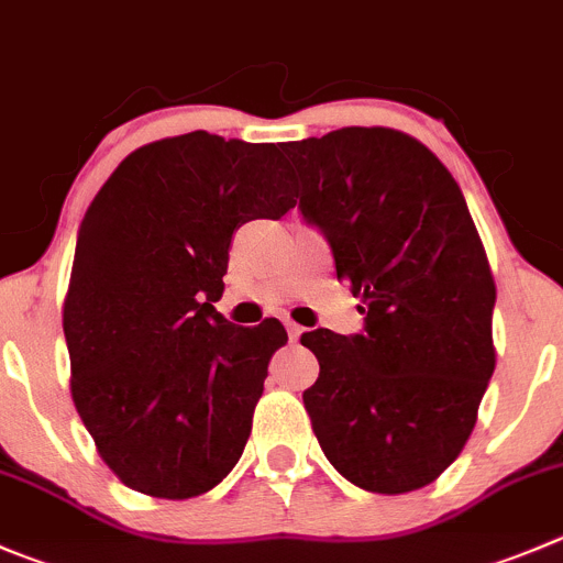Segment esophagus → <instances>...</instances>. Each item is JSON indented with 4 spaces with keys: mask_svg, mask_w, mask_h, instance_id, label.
Here are the masks:
<instances>
[{
    "mask_svg": "<svg viewBox=\"0 0 563 563\" xmlns=\"http://www.w3.org/2000/svg\"><path fill=\"white\" fill-rule=\"evenodd\" d=\"M285 325H287V334H290V340L296 342L298 336L303 334V325H298V323H292V320H285Z\"/></svg>",
    "mask_w": 563,
    "mask_h": 563,
    "instance_id": "1",
    "label": "esophagus"
}]
</instances>
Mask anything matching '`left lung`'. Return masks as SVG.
<instances>
[{
	"label": "left lung",
	"instance_id": "left-lung-1",
	"mask_svg": "<svg viewBox=\"0 0 563 563\" xmlns=\"http://www.w3.org/2000/svg\"><path fill=\"white\" fill-rule=\"evenodd\" d=\"M301 216L325 234L365 331L314 329L320 376L303 393L325 459L351 484L404 495L467 445L495 373V278L451 170L387 126L287 143Z\"/></svg>",
	"mask_w": 563,
	"mask_h": 563
}]
</instances>
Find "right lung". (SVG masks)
I'll return each instance as SVG.
<instances>
[{"instance_id":"right-lung-1","label":"right lung","mask_w":563,"mask_h":563,"mask_svg":"<svg viewBox=\"0 0 563 563\" xmlns=\"http://www.w3.org/2000/svg\"><path fill=\"white\" fill-rule=\"evenodd\" d=\"M273 143L198 130L132 152L82 218L63 331L71 398L107 467L130 489L187 500L243 456L276 318H223L234 229L296 207Z\"/></svg>"}]
</instances>
